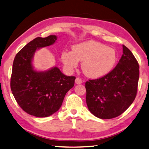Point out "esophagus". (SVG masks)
Segmentation results:
<instances>
[{"label":"esophagus","instance_id":"esophagus-1","mask_svg":"<svg viewBox=\"0 0 149 149\" xmlns=\"http://www.w3.org/2000/svg\"><path fill=\"white\" fill-rule=\"evenodd\" d=\"M82 83H83V81H82L80 78H76L75 79V83L77 84H81Z\"/></svg>","mask_w":149,"mask_h":149}]
</instances>
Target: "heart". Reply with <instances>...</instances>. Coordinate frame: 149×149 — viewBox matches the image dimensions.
<instances>
[{"instance_id":"obj_1","label":"heart","mask_w":149,"mask_h":149,"mask_svg":"<svg viewBox=\"0 0 149 149\" xmlns=\"http://www.w3.org/2000/svg\"><path fill=\"white\" fill-rule=\"evenodd\" d=\"M61 59L70 70L76 68L79 61H83L82 69L84 74L91 78H99L113 69L116 54L111 47L90 40L73 46L72 51L63 52Z\"/></svg>"}]
</instances>
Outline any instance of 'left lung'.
Segmentation results:
<instances>
[{
    "instance_id": "8db88e82",
    "label": "left lung",
    "mask_w": 149,
    "mask_h": 149,
    "mask_svg": "<svg viewBox=\"0 0 149 149\" xmlns=\"http://www.w3.org/2000/svg\"><path fill=\"white\" fill-rule=\"evenodd\" d=\"M139 68L136 59L123 45V54L115 68L104 76L85 83L90 111L101 119L115 118L124 112L136 96Z\"/></svg>"
}]
</instances>
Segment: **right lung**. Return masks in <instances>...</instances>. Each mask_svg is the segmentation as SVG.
Wrapping results in <instances>:
<instances>
[{"mask_svg": "<svg viewBox=\"0 0 149 149\" xmlns=\"http://www.w3.org/2000/svg\"><path fill=\"white\" fill-rule=\"evenodd\" d=\"M57 37H38L19 51L13 61L10 86L17 102L25 112L36 117H47L58 111L66 93L74 86L75 77L66 76L57 67L36 72L32 58L37 49L49 46Z\"/></svg>", "mask_w": 149, "mask_h": 149, "instance_id": "obj_1", "label": "right lung"}]
</instances>
